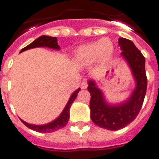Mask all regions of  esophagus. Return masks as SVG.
<instances>
[{"label": "esophagus", "mask_w": 159, "mask_h": 159, "mask_svg": "<svg viewBox=\"0 0 159 159\" xmlns=\"http://www.w3.org/2000/svg\"><path fill=\"white\" fill-rule=\"evenodd\" d=\"M88 86V84H87V81L86 80H84V81L81 83V88L82 89H86Z\"/></svg>", "instance_id": "1"}]
</instances>
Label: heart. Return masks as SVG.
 Masks as SVG:
<instances>
[{
    "label": "heart",
    "instance_id": "1",
    "mask_svg": "<svg viewBox=\"0 0 159 159\" xmlns=\"http://www.w3.org/2000/svg\"><path fill=\"white\" fill-rule=\"evenodd\" d=\"M113 43L109 39H101L81 46L78 49L75 58L79 62H92L99 57L105 61L113 55Z\"/></svg>",
    "mask_w": 159,
    "mask_h": 159
}]
</instances>
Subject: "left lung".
Masks as SVG:
<instances>
[{
	"label": "left lung",
	"instance_id": "obj_1",
	"mask_svg": "<svg viewBox=\"0 0 159 159\" xmlns=\"http://www.w3.org/2000/svg\"><path fill=\"white\" fill-rule=\"evenodd\" d=\"M118 44L122 50L121 57L128 62L135 81V88L130 97L124 102L111 104L93 80H88L87 87L91 94V119L97 126L108 130H119L135 119L142 107L147 87L145 57L128 39L120 38Z\"/></svg>",
	"mask_w": 159,
	"mask_h": 159
}]
</instances>
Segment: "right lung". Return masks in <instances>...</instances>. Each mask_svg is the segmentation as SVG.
<instances>
[{
  "instance_id": "right-lung-1",
  "label": "right lung",
  "mask_w": 159,
  "mask_h": 159,
  "mask_svg": "<svg viewBox=\"0 0 159 159\" xmlns=\"http://www.w3.org/2000/svg\"><path fill=\"white\" fill-rule=\"evenodd\" d=\"M38 47H48L50 49H60V46L57 43V38H55V37H49V36H41V37L37 38L36 40H34L31 43H30L29 45L21 49L20 53L23 52L25 50H27V49L38 48ZM80 91V88L77 89L75 92H73V94L71 95L70 98L66 104L64 110H62V112L61 113L58 117L51 122L44 125H34L27 123L26 121H23V120H21V121L30 129H32V130L37 132H40V133H52V132L58 130L60 128H64L69 120V110H70L71 104L77 98L78 93Z\"/></svg>"
}]
</instances>
